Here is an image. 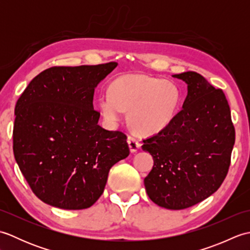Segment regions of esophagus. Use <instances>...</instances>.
<instances>
[{
    "mask_svg": "<svg viewBox=\"0 0 250 250\" xmlns=\"http://www.w3.org/2000/svg\"><path fill=\"white\" fill-rule=\"evenodd\" d=\"M128 144H129L131 152L137 151V149H139V148L141 147V143H140L139 140H137L136 137L133 136V135H130V136L128 137Z\"/></svg>",
    "mask_w": 250,
    "mask_h": 250,
    "instance_id": "obj_1",
    "label": "esophagus"
}]
</instances>
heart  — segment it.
Listing matches in <instances>:
<instances>
[{
    "label": "heart",
    "instance_id": "obj_1",
    "mask_svg": "<svg viewBox=\"0 0 250 250\" xmlns=\"http://www.w3.org/2000/svg\"><path fill=\"white\" fill-rule=\"evenodd\" d=\"M178 86L171 81L141 74H126L111 83L100 98L105 121L115 126L128 111L132 128L141 134H156L174 120L180 104Z\"/></svg>",
    "mask_w": 250,
    "mask_h": 250
}]
</instances>
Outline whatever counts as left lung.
<instances>
[{
	"label": "left lung",
	"mask_w": 250,
	"mask_h": 250,
	"mask_svg": "<svg viewBox=\"0 0 250 250\" xmlns=\"http://www.w3.org/2000/svg\"><path fill=\"white\" fill-rule=\"evenodd\" d=\"M187 83L183 109L142 149L153 158L144 179L157 205L184 209L216 192L230 167L235 130L226 95L195 72L175 74Z\"/></svg>",
	"instance_id": "left-lung-1"
}]
</instances>
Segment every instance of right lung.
Segmentation results:
<instances>
[{
  "label": "right lung",
  "mask_w": 250,
  "mask_h": 250,
  "mask_svg": "<svg viewBox=\"0 0 250 250\" xmlns=\"http://www.w3.org/2000/svg\"><path fill=\"white\" fill-rule=\"evenodd\" d=\"M118 65L55 66L32 79L15 107L14 155L34 194L62 209L102 195L110 167L129 156L126 135L99 125L94 89Z\"/></svg>",
  "instance_id": "add662e5"
}]
</instances>
